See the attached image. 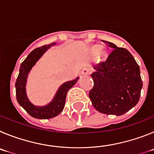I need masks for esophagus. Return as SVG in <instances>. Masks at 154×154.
Listing matches in <instances>:
<instances>
[{"label":"esophagus","instance_id":"1","mask_svg":"<svg viewBox=\"0 0 154 154\" xmlns=\"http://www.w3.org/2000/svg\"><path fill=\"white\" fill-rule=\"evenodd\" d=\"M91 72H92V69L91 67H85L81 71V74L82 75H89L91 74Z\"/></svg>","mask_w":154,"mask_h":154}]
</instances>
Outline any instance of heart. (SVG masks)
<instances>
[{
  "instance_id": "obj_1",
  "label": "heart",
  "mask_w": 154,
  "mask_h": 154,
  "mask_svg": "<svg viewBox=\"0 0 154 154\" xmlns=\"http://www.w3.org/2000/svg\"><path fill=\"white\" fill-rule=\"evenodd\" d=\"M100 50H101L100 46H97L96 48H95V51H96V52H97V53L100 51ZM102 55H105V53H102Z\"/></svg>"
}]
</instances>
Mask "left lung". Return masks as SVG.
<instances>
[{"label": "left lung", "mask_w": 154, "mask_h": 154, "mask_svg": "<svg viewBox=\"0 0 154 154\" xmlns=\"http://www.w3.org/2000/svg\"><path fill=\"white\" fill-rule=\"evenodd\" d=\"M103 41L113 50L105 61L94 67V87L89 97L97 111L120 116L140 100L143 87L140 67L127 49Z\"/></svg>", "instance_id": "obj_1"}]
</instances>
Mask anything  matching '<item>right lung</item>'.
Wrapping results in <instances>:
<instances>
[{
	"label": "right lung",
	"instance_id": "obj_1",
	"mask_svg": "<svg viewBox=\"0 0 154 154\" xmlns=\"http://www.w3.org/2000/svg\"><path fill=\"white\" fill-rule=\"evenodd\" d=\"M56 43H53L49 45H44L32 51L28 54L25 60L20 64L18 77L15 83L16 87L17 100L19 104L31 116L37 119H50L57 116L63 110L66 100L67 93L74 84L77 83L79 77L75 80L65 82L59 87L51 103L46 106H35L30 102L26 94V82L29 72L32 69L37 61L51 47L55 45Z\"/></svg>",
	"mask_w": 154,
	"mask_h": 154
}]
</instances>
